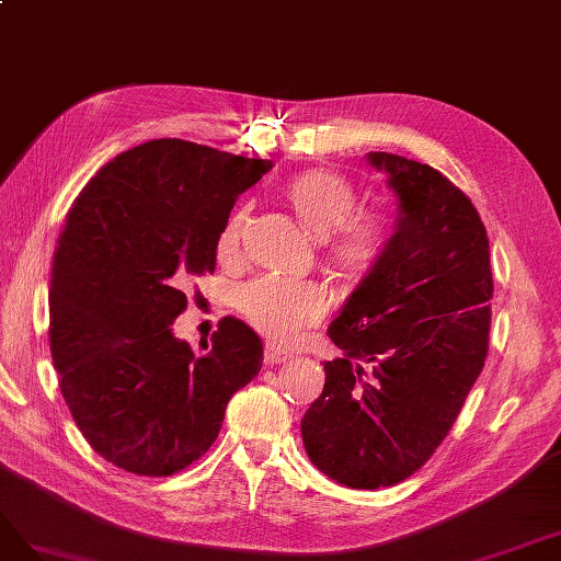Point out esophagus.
<instances>
[{
    "label": "esophagus",
    "instance_id": "esophagus-1",
    "mask_svg": "<svg viewBox=\"0 0 561 561\" xmlns=\"http://www.w3.org/2000/svg\"><path fill=\"white\" fill-rule=\"evenodd\" d=\"M288 358H291V354H286V352L277 350L275 345H265V356H263L265 366H277V364H286Z\"/></svg>",
    "mask_w": 561,
    "mask_h": 561
}]
</instances>
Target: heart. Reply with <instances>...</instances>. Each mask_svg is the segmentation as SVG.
I'll list each match as a JSON object with an SVG mask.
<instances>
[{"instance_id": "1", "label": "heart", "mask_w": 561, "mask_h": 561, "mask_svg": "<svg viewBox=\"0 0 561 561\" xmlns=\"http://www.w3.org/2000/svg\"><path fill=\"white\" fill-rule=\"evenodd\" d=\"M284 195L305 228L317 238H331L342 228L333 254L352 273L373 267L393 242L396 216L391 211H370L348 220L356 209V188L347 176L333 170L319 168L294 176ZM242 226L244 211H234L219 234L221 256H232L238 251ZM234 305L273 345L291 347L307 327H314L327 314L329 298L314 284L265 275L242 284L234 294Z\"/></svg>"}]
</instances>
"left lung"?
<instances>
[{
    "label": "left lung",
    "instance_id": "8db88e82",
    "mask_svg": "<svg viewBox=\"0 0 561 561\" xmlns=\"http://www.w3.org/2000/svg\"><path fill=\"white\" fill-rule=\"evenodd\" d=\"M366 158L396 195V234L329 327L342 356L300 422L310 461L352 490L410 478L443 443L482 373L494 291L473 203L424 162Z\"/></svg>",
    "mask_w": 561,
    "mask_h": 561
}]
</instances>
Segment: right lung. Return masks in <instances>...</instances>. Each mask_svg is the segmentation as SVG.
<instances>
[{"instance_id":"add662e5","label":"right lung","mask_w":561,"mask_h":561,"mask_svg":"<svg viewBox=\"0 0 561 561\" xmlns=\"http://www.w3.org/2000/svg\"><path fill=\"white\" fill-rule=\"evenodd\" d=\"M273 160L151 139L90 179L53 254L50 356L71 417L98 455L162 478L201 459L230 396L263 366L261 337L226 317L195 354L172 331L184 286L211 273L240 193Z\"/></svg>"}]
</instances>
